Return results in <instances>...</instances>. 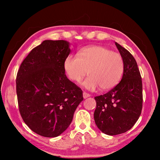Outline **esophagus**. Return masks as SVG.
Wrapping results in <instances>:
<instances>
[{
  "label": "esophagus",
  "mask_w": 160,
  "mask_h": 160,
  "mask_svg": "<svg viewBox=\"0 0 160 160\" xmlns=\"http://www.w3.org/2000/svg\"><path fill=\"white\" fill-rule=\"evenodd\" d=\"M90 94L89 93H87L86 92H83V98H84V99H86V98L90 97Z\"/></svg>",
  "instance_id": "34e87169"
}]
</instances>
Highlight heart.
I'll return each instance as SVG.
<instances>
[{
  "mask_svg": "<svg viewBox=\"0 0 160 160\" xmlns=\"http://www.w3.org/2000/svg\"><path fill=\"white\" fill-rule=\"evenodd\" d=\"M64 68L68 77L76 82H80L89 71L90 77L82 85L89 90L100 87L107 91L120 82L124 72V61L120 53L107 47L91 46L80 50L78 56H68Z\"/></svg>",
  "mask_w": 160,
  "mask_h": 160,
  "instance_id": "heart-1",
  "label": "heart"
}]
</instances>
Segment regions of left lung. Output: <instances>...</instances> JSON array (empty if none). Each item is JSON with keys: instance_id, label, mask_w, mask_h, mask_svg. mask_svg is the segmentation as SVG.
Instances as JSON below:
<instances>
[{"instance_id": "1", "label": "left lung", "mask_w": 160, "mask_h": 160, "mask_svg": "<svg viewBox=\"0 0 160 160\" xmlns=\"http://www.w3.org/2000/svg\"><path fill=\"white\" fill-rule=\"evenodd\" d=\"M124 61L122 80L108 93L95 97L94 120L108 135L123 133L133 127L142 108V82L136 60L128 50L115 42Z\"/></svg>"}]
</instances>
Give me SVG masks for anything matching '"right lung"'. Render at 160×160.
Here are the masks:
<instances>
[{"instance_id":"1","label":"right lung","mask_w":160,"mask_h":160,"mask_svg":"<svg viewBox=\"0 0 160 160\" xmlns=\"http://www.w3.org/2000/svg\"><path fill=\"white\" fill-rule=\"evenodd\" d=\"M69 47L65 40H44L24 59L17 73L20 113L29 128L43 137L62 133L83 100L82 91L64 73Z\"/></svg>"}]
</instances>
